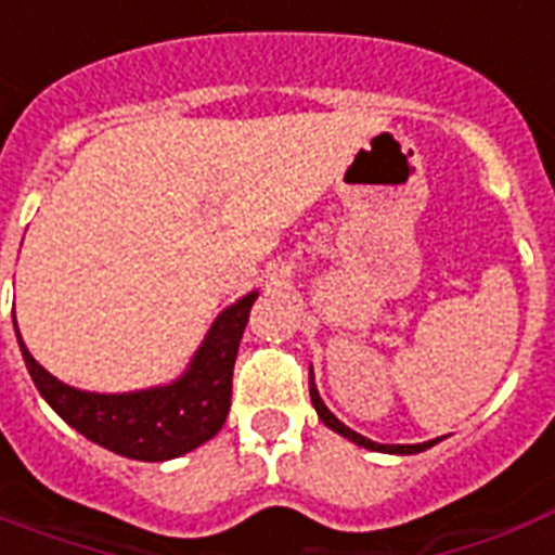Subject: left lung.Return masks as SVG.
<instances>
[{
    "mask_svg": "<svg viewBox=\"0 0 555 555\" xmlns=\"http://www.w3.org/2000/svg\"><path fill=\"white\" fill-rule=\"evenodd\" d=\"M311 400H313V409H317V414L322 417V423H325L328 429L339 431L343 438L354 440L357 447L374 449V452H391V455H414V452H423V449H429V447H435V443H438V440H426V443H403V447H395V443H374V440L363 438V435H357L354 429H348L346 423L337 421V417L328 412V405L322 403L320 391H317V386H313V371H311Z\"/></svg>",
    "mask_w": 555,
    "mask_h": 555,
    "instance_id": "8db88e82",
    "label": "left lung"
}]
</instances>
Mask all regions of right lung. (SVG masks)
<instances>
[{"label": "right lung", "mask_w": 555, "mask_h": 555, "mask_svg": "<svg viewBox=\"0 0 555 555\" xmlns=\"http://www.w3.org/2000/svg\"><path fill=\"white\" fill-rule=\"evenodd\" d=\"M256 294L230 305L209 328L190 371L172 386L132 395H91L60 383L20 339L34 386L68 426L132 461H169L209 440L230 414L233 365Z\"/></svg>", "instance_id": "obj_1"}]
</instances>
